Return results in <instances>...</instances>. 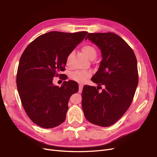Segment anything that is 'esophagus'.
I'll list each match as a JSON object with an SVG mask.
<instances>
[{
    "mask_svg": "<svg viewBox=\"0 0 157 157\" xmlns=\"http://www.w3.org/2000/svg\"><path fill=\"white\" fill-rule=\"evenodd\" d=\"M83 88V85H79V92H82Z\"/></svg>",
    "mask_w": 157,
    "mask_h": 157,
    "instance_id": "1",
    "label": "esophagus"
}]
</instances>
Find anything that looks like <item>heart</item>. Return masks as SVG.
Returning <instances> with one entry per match:
<instances>
[{
  "label": "heart",
  "instance_id": "obj_1",
  "mask_svg": "<svg viewBox=\"0 0 157 157\" xmlns=\"http://www.w3.org/2000/svg\"><path fill=\"white\" fill-rule=\"evenodd\" d=\"M82 51L85 55L90 59H94L97 56V51L94 47L90 45H86L82 47ZM72 52H70L66 59V65L69 66L71 63V59L72 57ZM92 73L90 71H77L72 72L70 74V78L79 83H85L86 79L91 76Z\"/></svg>",
  "mask_w": 157,
  "mask_h": 157
}]
</instances>
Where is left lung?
<instances>
[{"label":"left lung","mask_w":157,"mask_h":157,"mask_svg":"<svg viewBox=\"0 0 157 157\" xmlns=\"http://www.w3.org/2000/svg\"><path fill=\"white\" fill-rule=\"evenodd\" d=\"M99 47L102 59L98 71L91 80L104 89L86 85L81 105L85 117L91 123L106 127L116 122L130 106L139 82L135 54L125 41L113 33H88Z\"/></svg>","instance_id":"1"}]
</instances>
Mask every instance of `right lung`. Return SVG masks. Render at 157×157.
<instances>
[{
    "mask_svg": "<svg viewBox=\"0 0 157 157\" xmlns=\"http://www.w3.org/2000/svg\"><path fill=\"white\" fill-rule=\"evenodd\" d=\"M87 31L74 33L51 31L34 40L23 52L17 73V86L24 110L38 126L52 128L66 118L71 95L78 92L74 81L59 87L54 77L63 76L66 59L85 37Z\"/></svg>",
    "mask_w": 157,
    "mask_h": 157,
    "instance_id": "right-lung-1",
    "label": "right lung"
}]
</instances>
